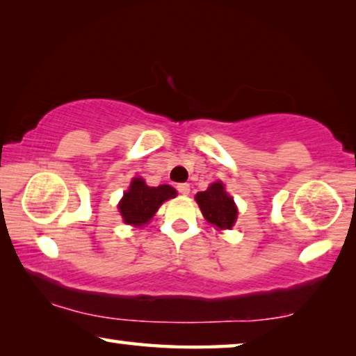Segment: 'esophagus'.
Returning a JSON list of instances; mask_svg holds the SVG:
<instances>
[{"label":"esophagus","instance_id":"1","mask_svg":"<svg viewBox=\"0 0 356 356\" xmlns=\"http://www.w3.org/2000/svg\"><path fill=\"white\" fill-rule=\"evenodd\" d=\"M177 190H179L180 195H184V196H188L190 195V185L188 184H179L177 185Z\"/></svg>","mask_w":356,"mask_h":356}]
</instances>
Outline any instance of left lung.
<instances>
[{
  "label": "left lung",
  "mask_w": 356,
  "mask_h": 356,
  "mask_svg": "<svg viewBox=\"0 0 356 356\" xmlns=\"http://www.w3.org/2000/svg\"><path fill=\"white\" fill-rule=\"evenodd\" d=\"M196 202L209 222L220 229H231L237 220V206L227 195L222 182H213L206 191H200Z\"/></svg>",
  "instance_id": "obj_1"
}]
</instances>
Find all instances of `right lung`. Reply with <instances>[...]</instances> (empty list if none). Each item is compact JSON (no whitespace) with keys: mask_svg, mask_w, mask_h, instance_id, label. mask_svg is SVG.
Wrapping results in <instances>:
<instances>
[{"mask_svg":"<svg viewBox=\"0 0 356 356\" xmlns=\"http://www.w3.org/2000/svg\"><path fill=\"white\" fill-rule=\"evenodd\" d=\"M176 196L177 191L171 185L149 186L141 177H135L118 207L125 225L141 227L147 225L161 204Z\"/></svg>","mask_w":356,"mask_h":356,"instance_id":"right-lung-1","label":"right lung"}]
</instances>
